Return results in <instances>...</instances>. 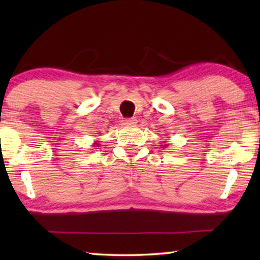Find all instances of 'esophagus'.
Segmentation results:
<instances>
[{"label":"esophagus","instance_id":"esophagus-1","mask_svg":"<svg viewBox=\"0 0 260 260\" xmlns=\"http://www.w3.org/2000/svg\"><path fill=\"white\" fill-rule=\"evenodd\" d=\"M123 124L124 125H135V124H137V119L136 118H126L123 120Z\"/></svg>","mask_w":260,"mask_h":260}]
</instances>
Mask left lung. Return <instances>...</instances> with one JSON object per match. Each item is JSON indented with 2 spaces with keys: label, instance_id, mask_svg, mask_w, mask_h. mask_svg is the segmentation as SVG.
Returning a JSON list of instances; mask_svg holds the SVG:
<instances>
[{
  "label": "left lung",
  "instance_id": "left-lung-1",
  "mask_svg": "<svg viewBox=\"0 0 260 260\" xmlns=\"http://www.w3.org/2000/svg\"><path fill=\"white\" fill-rule=\"evenodd\" d=\"M161 147L162 148H167V147H168V144H163V145H161Z\"/></svg>",
  "mask_w": 260,
  "mask_h": 260
}]
</instances>
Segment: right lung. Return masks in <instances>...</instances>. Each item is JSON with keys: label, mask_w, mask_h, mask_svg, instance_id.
Listing matches in <instances>:
<instances>
[{"label": "right lung", "mask_w": 260, "mask_h": 260, "mask_svg": "<svg viewBox=\"0 0 260 260\" xmlns=\"http://www.w3.org/2000/svg\"><path fill=\"white\" fill-rule=\"evenodd\" d=\"M93 145H94V147H101V145H99V143H98V142H94V143H93Z\"/></svg>", "instance_id": "1"}]
</instances>
